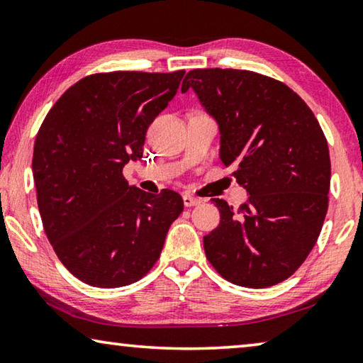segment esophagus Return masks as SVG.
Listing matches in <instances>:
<instances>
[{"label": "esophagus", "instance_id": "34e87169", "mask_svg": "<svg viewBox=\"0 0 363 363\" xmlns=\"http://www.w3.org/2000/svg\"><path fill=\"white\" fill-rule=\"evenodd\" d=\"M182 200H184V205L186 206H196V205H200L201 203V200L200 199H196V196H194V195H189V194H186L182 196Z\"/></svg>", "mask_w": 363, "mask_h": 363}]
</instances>
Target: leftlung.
Returning <instances> with one entry per match:
<instances>
[{
	"label": "left lung",
	"instance_id": "left-lung-1",
	"mask_svg": "<svg viewBox=\"0 0 363 363\" xmlns=\"http://www.w3.org/2000/svg\"><path fill=\"white\" fill-rule=\"evenodd\" d=\"M195 91L219 125V155L235 164L248 200L220 213L203 237L208 261L230 284L267 288L296 272L314 248L328 210L330 153L307 104L279 79L235 69H195Z\"/></svg>",
	"mask_w": 363,
	"mask_h": 363
}]
</instances>
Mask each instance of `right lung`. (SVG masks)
<instances>
[{
  "label": "right lung",
  "mask_w": 363,
  "mask_h": 363,
  "mask_svg": "<svg viewBox=\"0 0 363 363\" xmlns=\"http://www.w3.org/2000/svg\"><path fill=\"white\" fill-rule=\"evenodd\" d=\"M184 70L84 77L49 110L35 139L33 181L48 240L84 284L131 285L149 272L182 196L130 186L123 167L143 157L150 123L167 108Z\"/></svg>",
  "instance_id": "right-lung-1"
}]
</instances>
